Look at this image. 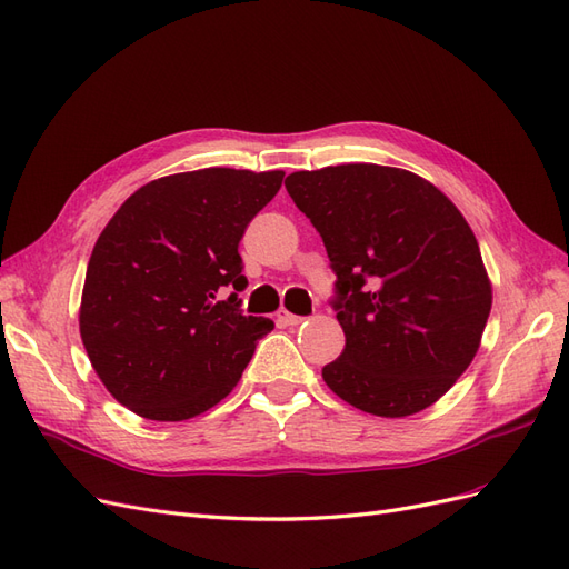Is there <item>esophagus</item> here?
I'll return each instance as SVG.
<instances>
[{"mask_svg": "<svg viewBox=\"0 0 569 569\" xmlns=\"http://www.w3.org/2000/svg\"><path fill=\"white\" fill-rule=\"evenodd\" d=\"M278 325H282V327H297V325H301L303 322V318L301 316H295V313H289V311H284V308H280L278 311Z\"/></svg>", "mask_w": 569, "mask_h": 569, "instance_id": "34e87169", "label": "esophagus"}]
</instances>
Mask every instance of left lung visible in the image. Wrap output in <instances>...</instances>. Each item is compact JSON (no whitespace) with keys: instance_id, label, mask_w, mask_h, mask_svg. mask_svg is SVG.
<instances>
[{"instance_id":"1","label":"left lung","mask_w":569,"mask_h":569,"mask_svg":"<svg viewBox=\"0 0 569 569\" xmlns=\"http://www.w3.org/2000/svg\"><path fill=\"white\" fill-rule=\"evenodd\" d=\"M337 274L339 399L380 418L437 403L468 370L491 311L477 237L441 189L403 168L343 163L284 180Z\"/></svg>"}]
</instances>
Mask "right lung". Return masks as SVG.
<instances>
[{"label":"right lung","mask_w":569,"mask_h":569,"mask_svg":"<svg viewBox=\"0 0 569 569\" xmlns=\"http://www.w3.org/2000/svg\"><path fill=\"white\" fill-rule=\"evenodd\" d=\"M282 170L203 168L151 180L101 230L84 274L80 337L99 380L140 418L201 416L237 387L270 318L242 316L239 239Z\"/></svg>","instance_id":"right-lung-1"}]
</instances>
